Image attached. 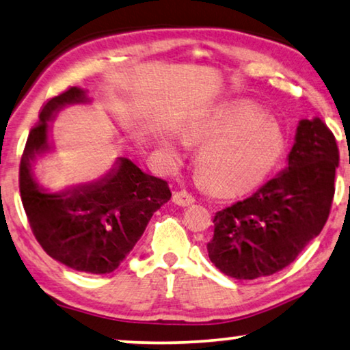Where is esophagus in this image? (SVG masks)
I'll return each instance as SVG.
<instances>
[{
    "mask_svg": "<svg viewBox=\"0 0 350 350\" xmlns=\"http://www.w3.org/2000/svg\"><path fill=\"white\" fill-rule=\"evenodd\" d=\"M173 202L177 206H191L193 202H195V196L189 193L187 190H180V191H176L173 195Z\"/></svg>",
    "mask_w": 350,
    "mask_h": 350,
    "instance_id": "esophagus-1",
    "label": "esophagus"
}]
</instances>
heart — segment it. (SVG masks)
<instances>
[{"label": "heart", "mask_w": 350, "mask_h": 350, "mask_svg": "<svg viewBox=\"0 0 350 350\" xmlns=\"http://www.w3.org/2000/svg\"><path fill=\"white\" fill-rule=\"evenodd\" d=\"M187 139L206 144L198 155V168L212 189L225 195H237L256 187L284 150L278 124L247 103L212 113L193 125ZM165 148L174 160L176 149L168 143Z\"/></svg>", "instance_id": "obj_1"}]
</instances>
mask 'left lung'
<instances>
[{
  "label": "left lung",
  "mask_w": 350,
  "mask_h": 350,
  "mask_svg": "<svg viewBox=\"0 0 350 350\" xmlns=\"http://www.w3.org/2000/svg\"><path fill=\"white\" fill-rule=\"evenodd\" d=\"M338 163L335 135L322 119L300 121L288 168L213 217L207 253L215 267L236 280L288 267L327 223Z\"/></svg>",
  "instance_id": "8db88e82"
}]
</instances>
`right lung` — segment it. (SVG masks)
Instances as JSON below:
<instances>
[{
	"label": "right lung",
	"instance_id": "right-lung-1",
	"mask_svg": "<svg viewBox=\"0 0 350 350\" xmlns=\"http://www.w3.org/2000/svg\"><path fill=\"white\" fill-rule=\"evenodd\" d=\"M81 102H90L86 91L74 86L42 107L20 161V196L31 231L49 256L78 272L102 275L119 267L171 191L168 182L143 173L124 157L92 184L61 193L42 189L33 161L50 149L49 121L61 108Z\"/></svg>",
	"mask_w": 350,
	"mask_h": 350
}]
</instances>
